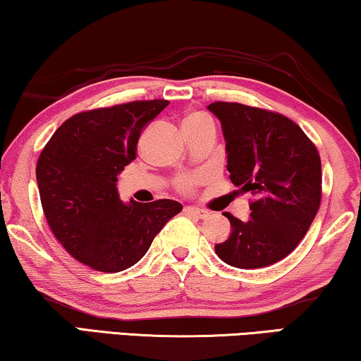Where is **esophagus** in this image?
<instances>
[{
  "label": "esophagus",
  "mask_w": 361,
  "mask_h": 361,
  "mask_svg": "<svg viewBox=\"0 0 361 361\" xmlns=\"http://www.w3.org/2000/svg\"><path fill=\"white\" fill-rule=\"evenodd\" d=\"M184 212H185V215L195 216V218H205L208 213L207 210H203V208H197V207H185Z\"/></svg>",
  "instance_id": "esophagus-1"
}]
</instances>
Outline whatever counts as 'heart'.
Masks as SVG:
<instances>
[{"instance_id": "obj_1", "label": "heart", "mask_w": 361, "mask_h": 361, "mask_svg": "<svg viewBox=\"0 0 361 361\" xmlns=\"http://www.w3.org/2000/svg\"><path fill=\"white\" fill-rule=\"evenodd\" d=\"M207 122H212V118L207 116V114L203 112H190L189 116L184 118V128H189V127H198V125H203ZM197 179L195 177H180L179 180H177V187H179L180 190L184 192H189L193 185H195Z\"/></svg>"}]
</instances>
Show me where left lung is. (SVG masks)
<instances>
[{
	"label": "left lung",
	"mask_w": 361,
	"mask_h": 361,
	"mask_svg": "<svg viewBox=\"0 0 361 361\" xmlns=\"http://www.w3.org/2000/svg\"><path fill=\"white\" fill-rule=\"evenodd\" d=\"M208 111L221 122L229 179L254 195L247 221L224 212L231 234L215 252L231 267H267L300 244L319 210V153L293 120L279 112L238 102H213Z\"/></svg>",
	"instance_id": "8db88e82"
}]
</instances>
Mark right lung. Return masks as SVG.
<instances>
[{
    "instance_id": "1",
    "label": "right lung",
    "mask_w": 361,
    "mask_h": 361,
    "mask_svg": "<svg viewBox=\"0 0 361 361\" xmlns=\"http://www.w3.org/2000/svg\"><path fill=\"white\" fill-rule=\"evenodd\" d=\"M168 104L154 99L80 112L42 149L35 176L47 223L87 267L107 274L132 267L182 210L169 198L123 203L117 192V176L137 158L143 127Z\"/></svg>"
}]
</instances>
